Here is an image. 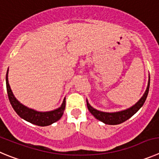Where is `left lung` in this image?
Instances as JSON below:
<instances>
[{
	"mask_svg": "<svg viewBox=\"0 0 159 159\" xmlns=\"http://www.w3.org/2000/svg\"><path fill=\"white\" fill-rule=\"evenodd\" d=\"M149 87H150V75L149 80H148V84L147 89L143 94L142 97L140 98V99L137 102L135 105L129 107V108L126 109V110H120V111L117 112H103L98 110L94 109V107L91 106L88 102L87 99V108L89 110L90 113L95 117L97 120H100V121L103 122L106 125H119L125 120H129L131 116H133L139 109L143 106L144 102L146 101L147 97H148V92H149Z\"/></svg>",
	"mask_w": 159,
	"mask_h": 159,
	"instance_id": "obj_1",
	"label": "left lung"
}]
</instances>
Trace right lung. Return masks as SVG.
<instances>
[{"label": "right lung", "instance_id": "right-lung-1", "mask_svg": "<svg viewBox=\"0 0 159 159\" xmlns=\"http://www.w3.org/2000/svg\"><path fill=\"white\" fill-rule=\"evenodd\" d=\"M8 69L6 73V88L8 99H9L10 103H11V106L16 111V113L21 118L31 124L39 125V126H48V125H52L53 123L57 121L58 120L61 118L65 109V98H64L61 106L56 110L46 112L37 111V110H33V109H30L27 106H24L16 99V98L13 94L12 91H11L9 84H8Z\"/></svg>", "mask_w": 159, "mask_h": 159}]
</instances>
